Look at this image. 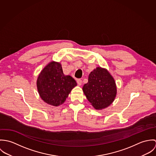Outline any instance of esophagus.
Wrapping results in <instances>:
<instances>
[{"instance_id":"34e87169","label":"esophagus","mask_w":156,"mask_h":156,"mask_svg":"<svg viewBox=\"0 0 156 156\" xmlns=\"http://www.w3.org/2000/svg\"><path fill=\"white\" fill-rule=\"evenodd\" d=\"M77 84L80 86V85H82V80H81V79H77Z\"/></svg>"}]
</instances>
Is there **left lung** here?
Masks as SVG:
<instances>
[{
  "instance_id": "1",
  "label": "left lung",
  "mask_w": 156,
  "mask_h": 156,
  "mask_svg": "<svg viewBox=\"0 0 156 156\" xmlns=\"http://www.w3.org/2000/svg\"><path fill=\"white\" fill-rule=\"evenodd\" d=\"M82 89L88 100L97 110L105 109L111 105L116 95L114 79L106 69L101 67L90 72L88 82Z\"/></svg>"
}]
</instances>
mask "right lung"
I'll list each match as a JSON object with an SVG mask.
<instances>
[{"mask_svg":"<svg viewBox=\"0 0 156 156\" xmlns=\"http://www.w3.org/2000/svg\"><path fill=\"white\" fill-rule=\"evenodd\" d=\"M77 85L70 76H65L60 63L52 61L38 76L37 86L38 93L46 103L58 106L64 103L71 90Z\"/></svg>","mask_w":156,"mask_h":156,"instance_id":"add662e5","label":"right lung"}]
</instances>
